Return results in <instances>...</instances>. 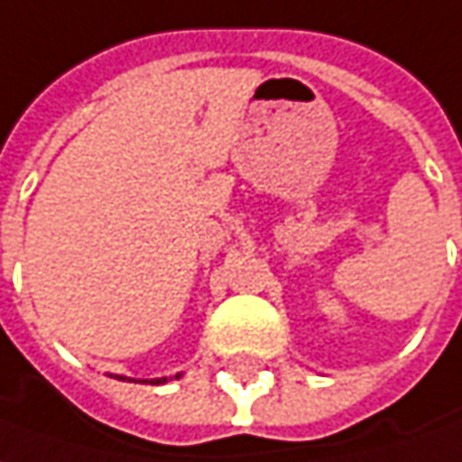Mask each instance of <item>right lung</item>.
<instances>
[{"instance_id": "obj_1", "label": "right lung", "mask_w": 462, "mask_h": 462, "mask_svg": "<svg viewBox=\"0 0 462 462\" xmlns=\"http://www.w3.org/2000/svg\"><path fill=\"white\" fill-rule=\"evenodd\" d=\"M183 372H178V374H172V377H157V380H139V383H152V385H160V383H168V380H178ZM113 377V374H111ZM116 380H129V383H136V380H131V377H124V374H116Z\"/></svg>"}]
</instances>
